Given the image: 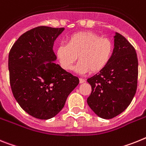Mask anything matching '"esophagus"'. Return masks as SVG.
<instances>
[{
    "label": "esophagus",
    "instance_id": "1",
    "mask_svg": "<svg viewBox=\"0 0 146 146\" xmlns=\"http://www.w3.org/2000/svg\"><path fill=\"white\" fill-rule=\"evenodd\" d=\"M86 82V80H85V79H84V78H79V82H80L81 84L84 83V82Z\"/></svg>",
    "mask_w": 146,
    "mask_h": 146
}]
</instances>
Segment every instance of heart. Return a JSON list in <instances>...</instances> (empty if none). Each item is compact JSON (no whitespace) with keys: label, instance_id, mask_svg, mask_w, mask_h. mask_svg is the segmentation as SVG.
Returning <instances> with one entry per match:
<instances>
[{"label":"heart","instance_id":"b5f03b06","mask_svg":"<svg viewBox=\"0 0 146 146\" xmlns=\"http://www.w3.org/2000/svg\"><path fill=\"white\" fill-rule=\"evenodd\" d=\"M114 44L110 39L101 37L92 31L71 35L67 44L58 45L56 55L61 67L65 70H73L78 57L76 70L81 74L98 73L104 69L113 54Z\"/></svg>","mask_w":146,"mask_h":146}]
</instances>
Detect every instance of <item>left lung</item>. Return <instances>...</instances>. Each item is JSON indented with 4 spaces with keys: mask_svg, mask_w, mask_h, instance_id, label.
I'll list each match as a JSON object with an SVG mask.
<instances>
[{
    "mask_svg": "<svg viewBox=\"0 0 146 146\" xmlns=\"http://www.w3.org/2000/svg\"><path fill=\"white\" fill-rule=\"evenodd\" d=\"M115 48L106 68L87 79L92 92L87 104L104 119L120 115L131 104L137 87L138 59L136 50L126 38L115 33Z\"/></svg>",
    "mask_w": 146,
    "mask_h": 146,
    "instance_id": "obj_1",
    "label": "left lung"
}]
</instances>
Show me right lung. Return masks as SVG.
<instances>
[{
    "label": "right lung",
    "mask_w": 146,
    "mask_h": 146,
    "mask_svg": "<svg viewBox=\"0 0 146 146\" xmlns=\"http://www.w3.org/2000/svg\"><path fill=\"white\" fill-rule=\"evenodd\" d=\"M64 29H31L18 38L9 54L14 97L24 111L36 118L48 120L57 115L79 83L78 77L54 62V42Z\"/></svg>",
    "instance_id": "add662e5"
}]
</instances>
